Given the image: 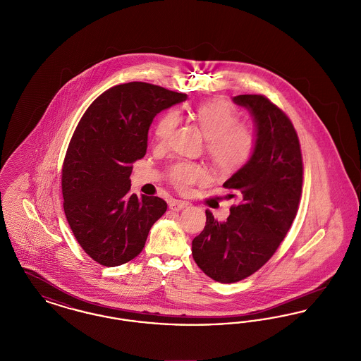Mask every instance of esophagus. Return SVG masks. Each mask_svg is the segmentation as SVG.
<instances>
[{
  "label": "esophagus",
  "mask_w": 361,
  "mask_h": 361,
  "mask_svg": "<svg viewBox=\"0 0 361 361\" xmlns=\"http://www.w3.org/2000/svg\"><path fill=\"white\" fill-rule=\"evenodd\" d=\"M187 207H188V203L184 202V200L173 199V200H171V203H169V208H171L172 211H181V209H184V208H187Z\"/></svg>",
  "instance_id": "34e87169"
}]
</instances>
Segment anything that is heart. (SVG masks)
I'll return each mask as SVG.
<instances>
[{"instance_id":"1","label":"heart","mask_w":361,"mask_h":361,"mask_svg":"<svg viewBox=\"0 0 361 361\" xmlns=\"http://www.w3.org/2000/svg\"><path fill=\"white\" fill-rule=\"evenodd\" d=\"M193 115L207 137V152L214 164L224 171L243 166L255 154L257 133L249 124H240L238 111L226 100L215 99L195 106ZM180 121V114L171 109L155 124V139L165 143ZM168 180L183 192L196 184H206L209 173L204 166L190 161H176L168 168Z\"/></svg>"}]
</instances>
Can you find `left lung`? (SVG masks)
<instances>
[{"instance_id":"1","label":"left lung","mask_w":361,"mask_h":361,"mask_svg":"<svg viewBox=\"0 0 361 361\" xmlns=\"http://www.w3.org/2000/svg\"><path fill=\"white\" fill-rule=\"evenodd\" d=\"M256 126L252 158L224 184L237 204L219 222L207 209L204 230L192 240L197 267L215 281L235 283L274 256L296 216L302 195L303 161L288 116L262 94H240Z\"/></svg>"}]
</instances>
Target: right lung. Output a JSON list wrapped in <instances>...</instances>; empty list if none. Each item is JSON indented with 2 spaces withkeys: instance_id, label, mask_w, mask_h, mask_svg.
<instances>
[{
  "instance_id": "add662e5",
  "label": "right lung",
  "mask_w": 361,
  "mask_h": 361,
  "mask_svg": "<svg viewBox=\"0 0 361 361\" xmlns=\"http://www.w3.org/2000/svg\"><path fill=\"white\" fill-rule=\"evenodd\" d=\"M187 100L146 82L109 87L78 123L62 168L63 209L89 257L118 267L137 257L168 204L130 193L133 162L143 158L157 114Z\"/></svg>"
}]
</instances>
